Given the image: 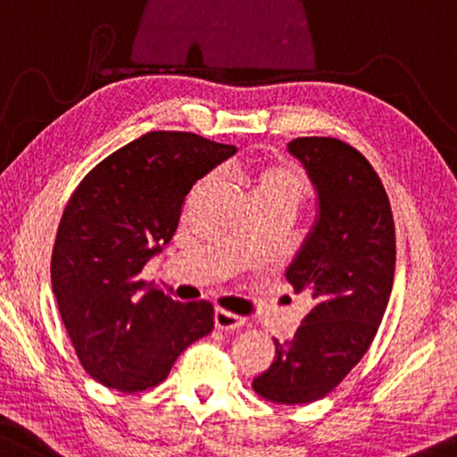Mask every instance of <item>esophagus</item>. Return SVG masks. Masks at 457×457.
<instances>
[{"mask_svg":"<svg viewBox=\"0 0 457 457\" xmlns=\"http://www.w3.org/2000/svg\"><path fill=\"white\" fill-rule=\"evenodd\" d=\"M242 324H245V318L240 315L225 312V309H215V328L219 330H236Z\"/></svg>","mask_w":457,"mask_h":457,"instance_id":"obj_1","label":"esophagus"}]
</instances>
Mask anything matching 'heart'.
<instances>
[{"label": "heart", "mask_w": 457, "mask_h": 457, "mask_svg": "<svg viewBox=\"0 0 457 457\" xmlns=\"http://www.w3.org/2000/svg\"><path fill=\"white\" fill-rule=\"evenodd\" d=\"M240 178L251 186L254 204H278L295 211L309 194L307 175L288 161L254 162L242 169Z\"/></svg>", "instance_id": "1"}]
</instances>
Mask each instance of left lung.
I'll use <instances>...</instances> for the list:
<instances>
[{
	"mask_svg": "<svg viewBox=\"0 0 457 457\" xmlns=\"http://www.w3.org/2000/svg\"><path fill=\"white\" fill-rule=\"evenodd\" d=\"M288 150L305 165L320 217L286 270L295 292L313 301L295 338L276 343L254 393L282 405L326 397L378 332L395 276L391 203L368 158L337 137H296Z\"/></svg>",
	"mask_w": 457,
	"mask_h": 457,
	"instance_id": "1",
	"label": "left lung"
}]
</instances>
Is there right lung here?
<instances>
[{
    "label": "right lung",
    "mask_w": 457,
    "mask_h": 457,
    "mask_svg": "<svg viewBox=\"0 0 457 457\" xmlns=\"http://www.w3.org/2000/svg\"><path fill=\"white\" fill-rule=\"evenodd\" d=\"M234 152L190 131H148L97 162L66 203L52 288L79 361L100 385L120 393L161 385L212 330L209 301H173L139 273L173 238L196 179Z\"/></svg>",
    "instance_id": "add662e5"
}]
</instances>
